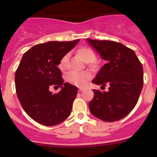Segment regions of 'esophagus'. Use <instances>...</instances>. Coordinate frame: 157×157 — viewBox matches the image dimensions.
Masks as SVG:
<instances>
[{
	"label": "esophagus",
	"instance_id": "esophagus-1",
	"mask_svg": "<svg viewBox=\"0 0 157 157\" xmlns=\"http://www.w3.org/2000/svg\"><path fill=\"white\" fill-rule=\"evenodd\" d=\"M83 90H84V89H83V88H82V87H80V88H79L78 91H79V92H83Z\"/></svg>",
	"mask_w": 157,
	"mask_h": 157
}]
</instances>
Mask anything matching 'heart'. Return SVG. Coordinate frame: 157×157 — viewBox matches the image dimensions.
<instances>
[{"label": "heart", "mask_w": 157, "mask_h": 157, "mask_svg": "<svg viewBox=\"0 0 157 157\" xmlns=\"http://www.w3.org/2000/svg\"><path fill=\"white\" fill-rule=\"evenodd\" d=\"M78 53L86 63H92L96 59V55L92 48L89 47H82L78 50ZM69 55L66 54L61 58L58 67L61 71H65L67 67ZM92 77L89 71H71L66 75V80L71 84L77 86H83Z\"/></svg>", "instance_id": "obj_1"}]
</instances>
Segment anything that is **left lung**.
I'll return each mask as SVG.
<instances>
[{
	"instance_id": "8db88e82",
	"label": "left lung",
	"mask_w": 157,
	"mask_h": 157,
	"mask_svg": "<svg viewBox=\"0 0 157 157\" xmlns=\"http://www.w3.org/2000/svg\"><path fill=\"white\" fill-rule=\"evenodd\" d=\"M91 46L107 61L93 83L105 86L107 92L93 90L89 103L92 115L104 121H118L135 107L144 84L143 67L135 52L119 42L86 39Z\"/></svg>"
}]
</instances>
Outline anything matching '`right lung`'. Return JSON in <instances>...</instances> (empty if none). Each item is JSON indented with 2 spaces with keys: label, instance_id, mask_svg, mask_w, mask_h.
<instances>
[{
  "label": "right lung",
  "instance_id": "1",
  "mask_svg": "<svg viewBox=\"0 0 157 157\" xmlns=\"http://www.w3.org/2000/svg\"><path fill=\"white\" fill-rule=\"evenodd\" d=\"M79 41L39 44L23 55L15 74L16 91L26 114L39 124L56 125L71 115L77 88L64 83L58 65ZM52 86H61V91L53 94L49 90Z\"/></svg>",
  "mask_w": 157,
  "mask_h": 157
}]
</instances>
